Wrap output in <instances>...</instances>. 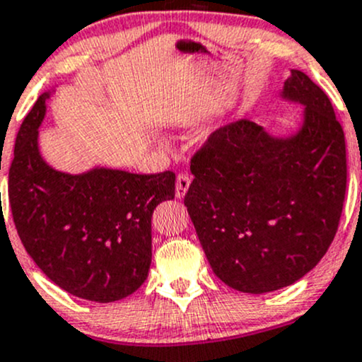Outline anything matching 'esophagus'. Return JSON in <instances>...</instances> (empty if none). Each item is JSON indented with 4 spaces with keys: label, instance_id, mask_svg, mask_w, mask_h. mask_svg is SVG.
Here are the masks:
<instances>
[{
    "label": "esophagus",
    "instance_id": "1",
    "mask_svg": "<svg viewBox=\"0 0 362 362\" xmlns=\"http://www.w3.org/2000/svg\"><path fill=\"white\" fill-rule=\"evenodd\" d=\"M189 185H192V176L188 173H180L176 176V197L182 198L188 192Z\"/></svg>",
    "mask_w": 362,
    "mask_h": 362
}]
</instances>
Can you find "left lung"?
<instances>
[{
	"instance_id": "obj_1",
	"label": "left lung",
	"mask_w": 362,
	"mask_h": 362,
	"mask_svg": "<svg viewBox=\"0 0 362 362\" xmlns=\"http://www.w3.org/2000/svg\"><path fill=\"white\" fill-rule=\"evenodd\" d=\"M284 95L306 105L301 129L272 138L250 119L217 129L193 153L185 197L214 274L251 294L282 289L315 269L345 200V136L330 99L299 70Z\"/></svg>"
}]
</instances>
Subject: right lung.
<instances>
[{"mask_svg": "<svg viewBox=\"0 0 362 362\" xmlns=\"http://www.w3.org/2000/svg\"><path fill=\"white\" fill-rule=\"evenodd\" d=\"M49 93L23 119L8 173V202L20 241L56 286L76 298L112 303L133 294L152 262V214L176 193V174L93 169L70 176L37 148Z\"/></svg>", "mask_w": 362, "mask_h": 362, "instance_id": "right-lung-1", "label": "right lung"}]
</instances>
